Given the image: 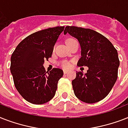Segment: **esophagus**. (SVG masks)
Listing matches in <instances>:
<instances>
[{
	"label": "esophagus",
	"mask_w": 128,
	"mask_h": 128,
	"mask_svg": "<svg viewBox=\"0 0 128 128\" xmlns=\"http://www.w3.org/2000/svg\"><path fill=\"white\" fill-rule=\"evenodd\" d=\"M63 72H64V74H67V73L68 72V71L66 70H63Z\"/></svg>",
	"instance_id": "esophagus-1"
}]
</instances>
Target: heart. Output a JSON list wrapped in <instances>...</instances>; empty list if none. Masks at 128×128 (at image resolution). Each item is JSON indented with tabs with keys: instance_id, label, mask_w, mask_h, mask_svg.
Segmentation results:
<instances>
[{
	"instance_id": "obj_1",
	"label": "heart",
	"mask_w": 128,
	"mask_h": 128,
	"mask_svg": "<svg viewBox=\"0 0 128 128\" xmlns=\"http://www.w3.org/2000/svg\"><path fill=\"white\" fill-rule=\"evenodd\" d=\"M71 40H72V39H69V40H67V42H68V41ZM60 65H61L62 67H63L64 68H66H66H70V62H68V61H66V60H63V61H62V62H60Z\"/></svg>"
}]
</instances>
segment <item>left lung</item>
<instances>
[{"label":"left lung","mask_w":128,"mask_h":128,"mask_svg":"<svg viewBox=\"0 0 128 128\" xmlns=\"http://www.w3.org/2000/svg\"><path fill=\"white\" fill-rule=\"evenodd\" d=\"M68 33L78 39L81 47V58L78 66H88L85 74L76 72L72 81L74 94L81 101L93 104L107 96L118 78L120 60L116 49L103 35L92 29L67 26Z\"/></svg>","instance_id":"8db88e82"}]
</instances>
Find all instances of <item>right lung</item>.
<instances>
[{
    "instance_id": "add662e5",
    "label": "right lung",
    "mask_w": 128,
    "mask_h": 128,
    "mask_svg": "<svg viewBox=\"0 0 128 128\" xmlns=\"http://www.w3.org/2000/svg\"><path fill=\"white\" fill-rule=\"evenodd\" d=\"M64 26L38 31L25 38L13 52L10 72L19 94L30 103L42 104L53 98L58 80L63 76L60 68L46 72L44 60L52 56L54 46Z\"/></svg>"
}]
</instances>
